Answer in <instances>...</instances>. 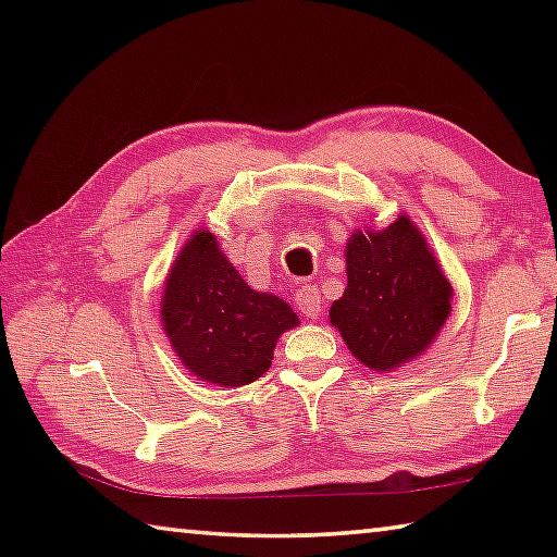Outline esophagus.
Here are the masks:
<instances>
[{
  "instance_id": "34e87169",
  "label": "esophagus",
  "mask_w": 557,
  "mask_h": 557,
  "mask_svg": "<svg viewBox=\"0 0 557 557\" xmlns=\"http://www.w3.org/2000/svg\"><path fill=\"white\" fill-rule=\"evenodd\" d=\"M294 301H297V309L304 315L315 318L318 313H321V292H318L315 285L299 287L297 294H294Z\"/></svg>"
}]
</instances>
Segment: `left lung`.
I'll return each mask as SVG.
<instances>
[{
  "label": "left lung",
  "mask_w": 557,
  "mask_h": 557,
  "mask_svg": "<svg viewBox=\"0 0 557 557\" xmlns=\"http://www.w3.org/2000/svg\"><path fill=\"white\" fill-rule=\"evenodd\" d=\"M447 277L419 230L401 215L383 232L351 234L347 289L330 309L349 351L375 371L411 361L449 315Z\"/></svg>",
  "instance_id": "1"
}]
</instances>
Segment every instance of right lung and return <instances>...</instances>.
Here are the masks:
<instances>
[{"label":"right lung","mask_w":557,"mask_h":557,"mask_svg":"<svg viewBox=\"0 0 557 557\" xmlns=\"http://www.w3.org/2000/svg\"><path fill=\"white\" fill-rule=\"evenodd\" d=\"M162 323L188 371L239 387L270 369L277 337L299 318L287 301L248 287L215 236L200 230L170 272Z\"/></svg>","instance_id":"1"}]
</instances>
